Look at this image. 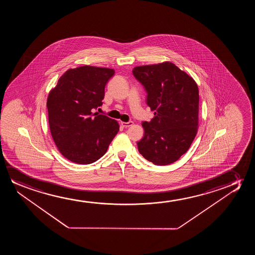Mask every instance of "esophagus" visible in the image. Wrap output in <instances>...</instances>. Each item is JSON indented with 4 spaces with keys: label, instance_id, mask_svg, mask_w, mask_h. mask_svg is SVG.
Listing matches in <instances>:
<instances>
[{
    "label": "esophagus",
    "instance_id": "34e87169",
    "mask_svg": "<svg viewBox=\"0 0 255 255\" xmlns=\"http://www.w3.org/2000/svg\"><path fill=\"white\" fill-rule=\"evenodd\" d=\"M121 125H122L123 127L127 128V127L132 126L133 122H121Z\"/></svg>",
    "mask_w": 255,
    "mask_h": 255
}]
</instances>
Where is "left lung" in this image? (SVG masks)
I'll use <instances>...</instances> for the list:
<instances>
[{
  "label": "left lung",
  "instance_id": "8db88e82",
  "mask_svg": "<svg viewBox=\"0 0 255 255\" xmlns=\"http://www.w3.org/2000/svg\"><path fill=\"white\" fill-rule=\"evenodd\" d=\"M133 76L146 91L154 111L142 123L144 135L137 142L140 154L156 165H167L185 154L199 125V89L195 81L170 62L134 68Z\"/></svg>",
  "mask_w": 255,
  "mask_h": 255
}]
</instances>
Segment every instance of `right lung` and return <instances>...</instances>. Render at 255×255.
Returning <instances> with one entry per match:
<instances>
[{"label": "right lung", "instance_id": "1", "mask_svg": "<svg viewBox=\"0 0 255 255\" xmlns=\"http://www.w3.org/2000/svg\"><path fill=\"white\" fill-rule=\"evenodd\" d=\"M114 70L94 66L67 70L47 100L49 129L60 152L74 163H94L118 134L114 119L98 112Z\"/></svg>", "mask_w": 255, "mask_h": 255}]
</instances>
